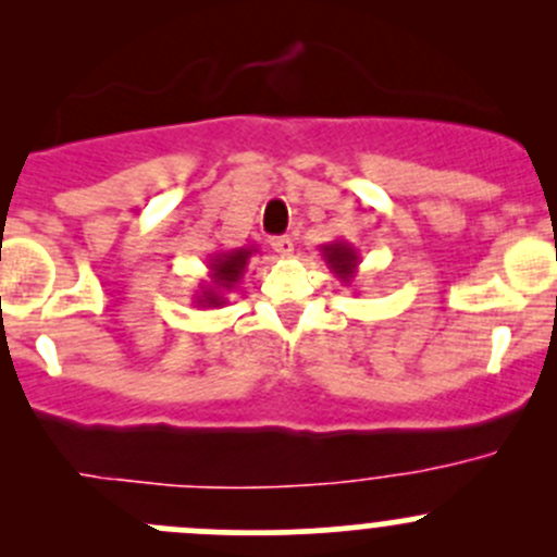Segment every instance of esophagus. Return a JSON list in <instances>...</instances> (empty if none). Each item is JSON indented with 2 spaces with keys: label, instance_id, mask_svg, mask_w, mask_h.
Instances as JSON below:
<instances>
[{
  "label": "esophagus",
  "instance_id": "esophagus-1",
  "mask_svg": "<svg viewBox=\"0 0 557 557\" xmlns=\"http://www.w3.org/2000/svg\"><path fill=\"white\" fill-rule=\"evenodd\" d=\"M272 250L277 252V256L288 258L290 252H294V239H290V237H274L272 239Z\"/></svg>",
  "mask_w": 557,
  "mask_h": 557
}]
</instances>
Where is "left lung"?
Here are the masks:
<instances>
[{"instance_id":"obj_1","label":"left lung","mask_w":557,"mask_h":557,"mask_svg":"<svg viewBox=\"0 0 557 557\" xmlns=\"http://www.w3.org/2000/svg\"><path fill=\"white\" fill-rule=\"evenodd\" d=\"M320 256H323L325 267L334 272V277L342 285H352V280L358 277V263H361L356 247L350 243H342V239H334L329 245H320Z\"/></svg>"}]
</instances>
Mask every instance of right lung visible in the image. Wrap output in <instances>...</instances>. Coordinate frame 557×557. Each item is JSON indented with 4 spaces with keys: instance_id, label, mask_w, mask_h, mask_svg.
I'll return each instance as SVG.
<instances>
[{
    "instance_id": "right-lung-1",
    "label": "right lung",
    "mask_w": 557,
    "mask_h": 557,
    "mask_svg": "<svg viewBox=\"0 0 557 557\" xmlns=\"http://www.w3.org/2000/svg\"><path fill=\"white\" fill-rule=\"evenodd\" d=\"M256 245L234 247V250H215L210 258H207V280H201L199 290L194 294L196 307H226L228 294L239 288L243 283L247 263L256 256Z\"/></svg>"
}]
</instances>
